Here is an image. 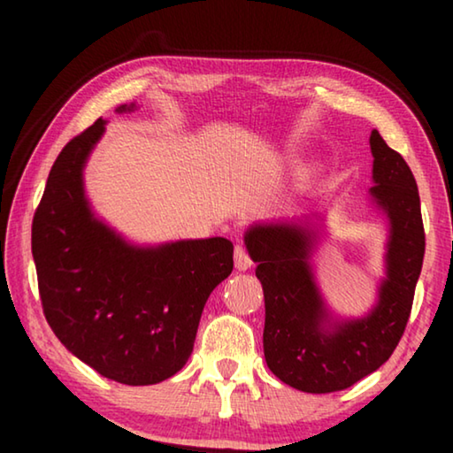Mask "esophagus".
<instances>
[{"instance_id": "1", "label": "esophagus", "mask_w": 453, "mask_h": 453, "mask_svg": "<svg viewBox=\"0 0 453 453\" xmlns=\"http://www.w3.org/2000/svg\"><path fill=\"white\" fill-rule=\"evenodd\" d=\"M234 259H235V267L240 272H245V270H250V267H251V257H250L248 250H245L243 245H235Z\"/></svg>"}]
</instances>
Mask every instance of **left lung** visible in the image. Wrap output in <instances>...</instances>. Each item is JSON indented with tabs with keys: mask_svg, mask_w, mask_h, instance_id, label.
Segmentation results:
<instances>
[{
	"mask_svg": "<svg viewBox=\"0 0 453 453\" xmlns=\"http://www.w3.org/2000/svg\"><path fill=\"white\" fill-rule=\"evenodd\" d=\"M370 145L372 196L392 226L388 280L381 283L380 302L370 316L329 324L308 264L310 234L300 226L265 224L245 234L264 286L267 367L300 392H340L378 370L394 354L411 313L426 251L418 183L405 159L383 142L378 129L372 132Z\"/></svg>",
	"mask_w": 453,
	"mask_h": 453,
	"instance_id": "obj_1",
	"label": "left lung"
}]
</instances>
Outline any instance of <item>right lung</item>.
<instances>
[{
    "mask_svg": "<svg viewBox=\"0 0 453 453\" xmlns=\"http://www.w3.org/2000/svg\"><path fill=\"white\" fill-rule=\"evenodd\" d=\"M104 126L83 129L51 165L32 224L37 288L45 319L75 357L107 380L151 386L186 365L203 305L234 270V245L210 237L143 250L97 221L81 170Z\"/></svg>",
    "mask_w": 453,
    "mask_h": 453,
    "instance_id": "1",
    "label": "right lung"
}]
</instances>
